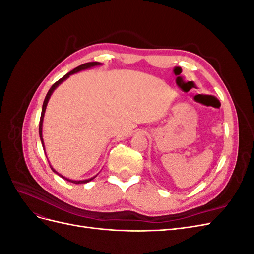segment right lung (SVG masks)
I'll use <instances>...</instances> for the list:
<instances>
[{
    "label": "right lung",
    "instance_id": "1",
    "mask_svg": "<svg viewBox=\"0 0 254 254\" xmlns=\"http://www.w3.org/2000/svg\"><path fill=\"white\" fill-rule=\"evenodd\" d=\"M101 64L99 63H87V64H81V65H79V66H77V67H75L73 71H71V72H68L67 74H65L63 78H60L58 81H56L55 83L53 84V86L51 87V89L49 90V92H48V94H47V96H45V98H44V102H43V105H42V112H41V117H40V122H39V135H40V140H41V143H42V146H44L43 145V139H42V122H43V118H44V112H45V109H47V105H48V102H49V99H50V97H51V95H52V93H53V91L55 90L59 84L63 82L64 80H65L68 76L70 75H72V74H74V73H77V72H79V71H81V70H86V68H89V67H92V66H95V65H99ZM45 152V151H44ZM51 168H52V166H51ZM53 170V172L54 173H56V174H58L55 170H54V168H52ZM59 175V174H58ZM60 177H63L64 179H65V180H67V181H70V182H72V183H76V184H79V183H87V182H89V181H91V180H93L95 177H93V178H91V179H87V180H79V181H75V180H70V179H67V178H65V177H64V176H61V175H59Z\"/></svg>",
    "mask_w": 254,
    "mask_h": 254
}]
</instances>
